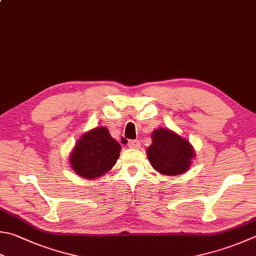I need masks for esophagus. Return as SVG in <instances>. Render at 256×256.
Here are the masks:
<instances>
[{
    "label": "esophagus",
    "instance_id": "esophagus-1",
    "mask_svg": "<svg viewBox=\"0 0 256 256\" xmlns=\"http://www.w3.org/2000/svg\"><path fill=\"white\" fill-rule=\"evenodd\" d=\"M128 146L130 148H139L140 147V142H139V140H129L128 142Z\"/></svg>",
    "mask_w": 256,
    "mask_h": 256
}]
</instances>
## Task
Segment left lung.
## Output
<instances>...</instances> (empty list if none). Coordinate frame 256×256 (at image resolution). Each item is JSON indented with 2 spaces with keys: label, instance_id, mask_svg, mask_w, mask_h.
Listing matches in <instances>:
<instances>
[{
  "label": "left lung",
  "instance_id": "8db88e82",
  "mask_svg": "<svg viewBox=\"0 0 256 256\" xmlns=\"http://www.w3.org/2000/svg\"><path fill=\"white\" fill-rule=\"evenodd\" d=\"M152 144L147 149L148 159L157 172L165 175L185 172L194 158L188 140L168 129H157L152 134Z\"/></svg>",
  "mask_w": 256,
  "mask_h": 256
}]
</instances>
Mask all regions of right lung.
<instances>
[{
	"label": "right lung",
	"instance_id": "add662e5",
	"mask_svg": "<svg viewBox=\"0 0 256 256\" xmlns=\"http://www.w3.org/2000/svg\"><path fill=\"white\" fill-rule=\"evenodd\" d=\"M122 146L110 136L108 129L94 128L81 137L71 152L70 164L76 174L96 178L107 172L119 158Z\"/></svg>",
	"mask_w": 256,
	"mask_h": 256
}]
</instances>
